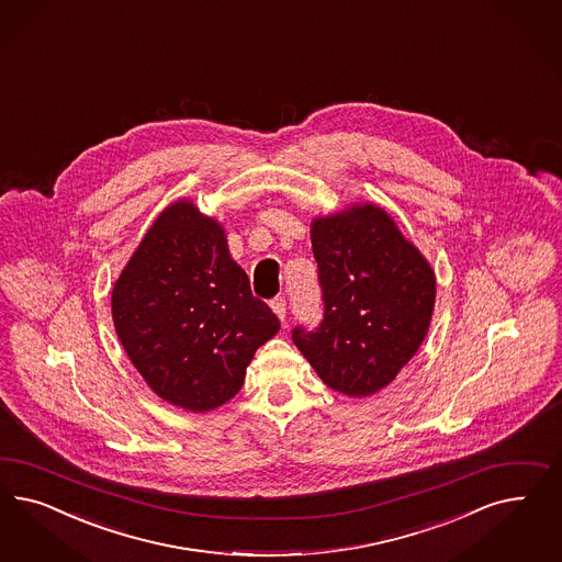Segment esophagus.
I'll use <instances>...</instances> for the list:
<instances>
[{"label":"esophagus","mask_w":562,"mask_h":562,"mask_svg":"<svg viewBox=\"0 0 562 562\" xmlns=\"http://www.w3.org/2000/svg\"><path fill=\"white\" fill-rule=\"evenodd\" d=\"M271 308L272 312H274V314L279 316V321H285V312H288V304H285V297H281V295L272 297Z\"/></svg>","instance_id":"1"}]
</instances>
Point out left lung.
<instances>
[{
    "label": "left lung",
    "mask_w": 562,
    "mask_h": 562,
    "mask_svg": "<svg viewBox=\"0 0 562 562\" xmlns=\"http://www.w3.org/2000/svg\"><path fill=\"white\" fill-rule=\"evenodd\" d=\"M323 321L291 339L326 386L366 397L397 376L424 341L435 272L374 204L312 223Z\"/></svg>",
    "instance_id": "left-lung-1"
}]
</instances>
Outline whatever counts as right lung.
Here are the masks:
<instances>
[{
	"mask_svg": "<svg viewBox=\"0 0 562 562\" xmlns=\"http://www.w3.org/2000/svg\"><path fill=\"white\" fill-rule=\"evenodd\" d=\"M111 312L146 384L190 412L237 395L256 349L281 326L254 297L217 221L186 200L148 229L113 288Z\"/></svg>",
	"mask_w": 562,
	"mask_h": 562,
	"instance_id": "obj_1",
	"label": "right lung"
}]
</instances>
